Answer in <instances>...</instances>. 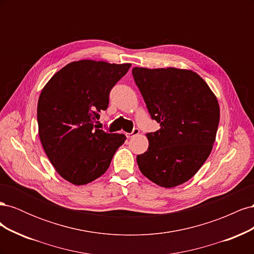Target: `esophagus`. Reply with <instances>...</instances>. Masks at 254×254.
Here are the masks:
<instances>
[{
  "instance_id": "34e87169",
  "label": "esophagus",
  "mask_w": 254,
  "mask_h": 254,
  "mask_svg": "<svg viewBox=\"0 0 254 254\" xmlns=\"http://www.w3.org/2000/svg\"><path fill=\"white\" fill-rule=\"evenodd\" d=\"M139 133H140V130L137 129V128H134V129L132 130V132H130V133H126V136H127L128 139H129V137H132V136H134V135H137V134H139Z\"/></svg>"
}]
</instances>
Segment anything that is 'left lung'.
Here are the masks:
<instances>
[{
  "mask_svg": "<svg viewBox=\"0 0 254 254\" xmlns=\"http://www.w3.org/2000/svg\"><path fill=\"white\" fill-rule=\"evenodd\" d=\"M132 75L152 120L148 149L137 155L141 173L162 188L187 182L206 161L219 123V105L197 73L176 67H133Z\"/></svg>",
  "mask_w": 254,
  "mask_h": 254,
  "instance_id": "left-lung-1",
  "label": "left lung"
}]
</instances>
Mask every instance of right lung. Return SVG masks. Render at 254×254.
<instances>
[{
	"label": "right lung",
	"mask_w": 254,
	"mask_h": 254,
	"mask_svg": "<svg viewBox=\"0 0 254 254\" xmlns=\"http://www.w3.org/2000/svg\"><path fill=\"white\" fill-rule=\"evenodd\" d=\"M130 64L79 60L66 64L45 84L38 101L37 119L43 149L56 172L75 186L94 181L108 170L123 133L95 126L109 93Z\"/></svg>",
	"instance_id": "right-lung-1"
}]
</instances>
